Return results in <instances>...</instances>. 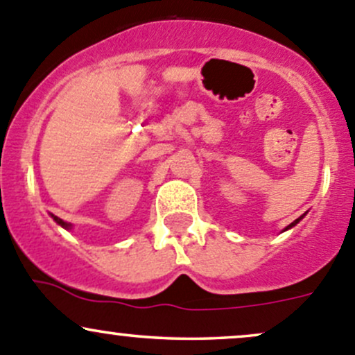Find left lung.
I'll list each match as a JSON object with an SVG mask.
<instances>
[{
    "instance_id": "1",
    "label": "left lung",
    "mask_w": 355,
    "mask_h": 355,
    "mask_svg": "<svg viewBox=\"0 0 355 355\" xmlns=\"http://www.w3.org/2000/svg\"><path fill=\"white\" fill-rule=\"evenodd\" d=\"M303 216H304V214H303ZM303 216H301V218H297V219H296V221H293V223H291V225H289V226H287V227H286V230H289V227L296 226V225H297V223H300V221H301V219H303Z\"/></svg>"
}]
</instances>
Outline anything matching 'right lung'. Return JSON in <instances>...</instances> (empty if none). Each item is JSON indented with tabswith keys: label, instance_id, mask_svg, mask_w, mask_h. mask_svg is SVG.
Returning <instances> with one entry per match:
<instances>
[{
	"label": "right lung",
	"instance_id": "1",
	"mask_svg": "<svg viewBox=\"0 0 355 355\" xmlns=\"http://www.w3.org/2000/svg\"><path fill=\"white\" fill-rule=\"evenodd\" d=\"M52 218H54V221L58 223L59 226H62V227H64V230H71V223L62 221V219H61V218H58V216H52Z\"/></svg>",
	"mask_w": 355,
	"mask_h": 355
}]
</instances>
